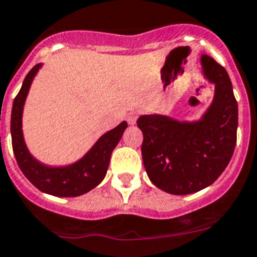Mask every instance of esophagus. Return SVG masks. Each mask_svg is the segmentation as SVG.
Segmentation results:
<instances>
[{
    "instance_id": "esophagus-1",
    "label": "esophagus",
    "mask_w": 257,
    "mask_h": 257,
    "mask_svg": "<svg viewBox=\"0 0 257 257\" xmlns=\"http://www.w3.org/2000/svg\"><path fill=\"white\" fill-rule=\"evenodd\" d=\"M126 120H128V122L131 125H135L136 124V121H137V114L136 113H129L128 116H126Z\"/></svg>"
}]
</instances>
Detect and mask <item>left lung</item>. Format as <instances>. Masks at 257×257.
<instances>
[{
	"label": "left lung",
	"mask_w": 257,
	"mask_h": 257,
	"mask_svg": "<svg viewBox=\"0 0 257 257\" xmlns=\"http://www.w3.org/2000/svg\"><path fill=\"white\" fill-rule=\"evenodd\" d=\"M202 72L215 84L211 105L197 121L144 114L143 161L153 185L174 195L197 193L224 172L236 145L237 103L230 76L211 56H201Z\"/></svg>",
	"instance_id": "obj_1"
}]
</instances>
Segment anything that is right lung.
<instances>
[{
    "label": "right lung",
    "instance_id": "add662e5",
    "mask_svg": "<svg viewBox=\"0 0 257 257\" xmlns=\"http://www.w3.org/2000/svg\"><path fill=\"white\" fill-rule=\"evenodd\" d=\"M42 63L26 75L12 108L10 132L12 145L21 172L38 190L55 197H79L95 189L107 174L110 154L121 140L128 124L122 121L109 132L104 133L91 149L74 164L67 166H49L39 162L27 149L22 132V113L30 85Z\"/></svg>",
    "mask_w": 257,
    "mask_h": 257
}]
</instances>
